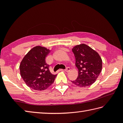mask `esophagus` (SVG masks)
<instances>
[{"label": "esophagus", "instance_id": "1", "mask_svg": "<svg viewBox=\"0 0 123 123\" xmlns=\"http://www.w3.org/2000/svg\"><path fill=\"white\" fill-rule=\"evenodd\" d=\"M70 68H67V69L65 70H61V71H65L66 72H69L70 71Z\"/></svg>", "mask_w": 123, "mask_h": 123}]
</instances>
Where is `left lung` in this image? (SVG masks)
Masks as SVG:
<instances>
[{"label": "left lung", "instance_id": "left-lung-1", "mask_svg": "<svg viewBox=\"0 0 123 123\" xmlns=\"http://www.w3.org/2000/svg\"><path fill=\"white\" fill-rule=\"evenodd\" d=\"M75 58L78 76L72 81L80 87L90 86L95 82L102 70V59L99 54L85 44L74 46L72 49Z\"/></svg>", "mask_w": 123, "mask_h": 123}]
</instances>
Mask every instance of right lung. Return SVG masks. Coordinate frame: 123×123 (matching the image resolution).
<instances>
[{"label":"right lung","instance_id":"obj_1","mask_svg":"<svg viewBox=\"0 0 123 123\" xmlns=\"http://www.w3.org/2000/svg\"><path fill=\"white\" fill-rule=\"evenodd\" d=\"M51 50L45 47H34L23 57L19 65L20 76L28 87L35 90H44L54 81L57 74L49 69L46 57Z\"/></svg>","mask_w":123,"mask_h":123}]
</instances>
